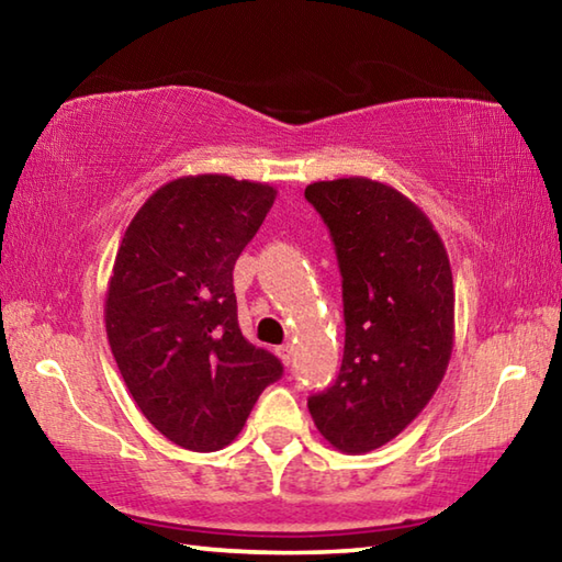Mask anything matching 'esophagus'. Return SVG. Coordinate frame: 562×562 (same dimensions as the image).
<instances>
[{
  "label": "esophagus",
  "instance_id": "obj_1",
  "mask_svg": "<svg viewBox=\"0 0 562 562\" xmlns=\"http://www.w3.org/2000/svg\"><path fill=\"white\" fill-rule=\"evenodd\" d=\"M274 351H278V357L282 359V364H290V361H292V345H282V347H278V349H274Z\"/></svg>",
  "mask_w": 562,
  "mask_h": 562
}]
</instances>
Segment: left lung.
<instances>
[{"instance_id": "obj_1", "label": "left lung", "mask_w": 562, "mask_h": 562, "mask_svg": "<svg viewBox=\"0 0 562 562\" xmlns=\"http://www.w3.org/2000/svg\"><path fill=\"white\" fill-rule=\"evenodd\" d=\"M304 198L335 243L347 325L339 376L307 406L337 451L367 453L424 412L449 367V255L422 207L379 180H319Z\"/></svg>"}]
</instances>
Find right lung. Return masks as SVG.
<instances>
[{
  "label": "right lung",
  "instance_id": "obj_1",
  "mask_svg": "<svg viewBox=\"0 0 562 562\" xmlns=\"http://www.w3.org/2000/svg\"><path fill=\"white\" fill-rule=\"evenodd\" d=\"M278 190L223 173L160 186L126 227L109 280V345L133 402L190 451L235 441L280 359L237 325L233 268Z\"/></svg>",
  "mask_w": 562,
  "mask_h": 562
}]
</instances>
